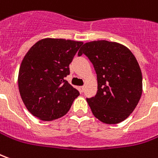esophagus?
<instances>
[{
    "mask_svg": "<svg viewBox=\"0 0 158 158\" xmlns=\"http://www.w3.org/2000/svg\"><path fill=\"white\" fill-rule=\"evenodd\" d=\"M79 90L80 91V93H82V92H84V90H85V87H84V86H79Z\"/></svg>",
    "mask_w": 158,
    "mask_h": 158,
    "instance_id": "obj_1",
    "label": "esophagus"
}]
</instances>
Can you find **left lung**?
<instances>
[{
  "label": "left lung",
  "instance_id": "8db88e82",
  "mask_svg": "<svg viewBox=\"0 0 158 158\" xmlns=\"http://www.w3.org/2000/svg\"><path fill=\"white\" fill-rule=\"evenodd\" d=\"M88 57L98 78V92L86 98L91 112L103 123L117 124L136 108L142 95V73L135 56L123 45L106 40L83 45L78 56Z\"/></svg>",
  "mask_w": 158,
  "mask_h": 158
}]
</instances>
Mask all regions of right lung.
Returning <instances> with one entry per match:
<instances>
[{
    "label": "right lung",
    "instance_id": "right-lung-1",
    "mask_svg": "<svg viewBox=\"0 0 158 158\" xmlns=\"http://www.w3.org/2000/svg\"><path fill=\"white\" fill-rule=\"evenodd\" d=\"M82 42L45 38L33 45L22 60L19 90L26 109L42 121L63 116L79 95L66 80L69 65Z\"/></svg>",
    "mask_w": 158,
    "mask_h": 158
}]
</instances>
